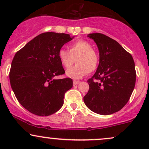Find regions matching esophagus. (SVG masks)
I'll list each match as a JSON object with an SVG mask.
<instances>
[{
  "mask_svg": "<svg viewBox=\"0 0 149 149\" xmlns=\"http://www.w3.org/2000/svg\"><path fill=\"white\" fill-rule=\"evenodd\" d=\"M80 83V81H77V80H73V85H76L79 84Z\"/></svg>",
  "mask_w": 149,
  "mask_h": 149,
  "instance_id": "34e87169",
  "label": "esophagus"
}]
</instances>
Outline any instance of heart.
Segmentation results:
<instances>
[{"label": "heart", "mask_w": 149, "mask_h": 149, "mask_svg": "<svg viewBox=\"0 0 149 149\" xmlns=\"http://www.w3.org/2000/svg\"><path fill=\"white\" fill-rule=\"evenodd\" d=\"M58 59L61 66L69 69L74 63L77 64L67 70L66 76L74 79H80L88 72H92L98 66L99 55L92 46L85 40H78L69 45V51L61 48L58 51Z\"/></svg>", "instance_id": "1"}]
</instances>
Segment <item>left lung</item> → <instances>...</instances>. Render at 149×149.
<instances>
[{"label": "left lung", "mask_w": 149, "mask_h": 149, "mask_svg": "<svg viewBox=\"0 0 149 149\" xmlns=\"http://www.w3.org/2000/svg\"><path fill=\"white\" fill-rule=\"evenodd\" d=\"M96 42L100 64L88 80V92L83 97L85 105L100 115L118 111L127 103L136 82L134 61L117 41L102 33H90Z\"/></svg>", "instance_id": "1"}]
</instances>
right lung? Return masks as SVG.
Here are the masks:
<instances>
[{"mask_svg":"<svg viewBox=\"0 0 149 149\" xmlns=\"http://www.w3.org/2000/svg\"><path fill=\"white\" fill-rule=\"evenodd\" d=\"M73 38L69 34L46 32L15 54L10 71V85L18 102L29 112L47 116L63 106L64 95L73 87V80L54 78L65 73L57 54Z\"/></svg>","mask_w":149,"mask_h":149,"instance_id":"1","label":"right lung"}]
</instances>
